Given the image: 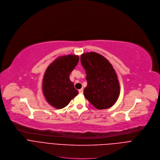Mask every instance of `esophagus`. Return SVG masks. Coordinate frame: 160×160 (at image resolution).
I'll return each mask as SVG.
<instances>
[{
    "instance_id": "34e87169",
    "label": "esophagus",
    "mask_w": 160,
    "mask_h": 160,
    "mask_svg": "<svg viewBox=\"0 0 160 160\" xmlns=\"http://www.w3.org/2000/svg\"><path fill=\"white\" fill-rule=\"evenodd\" d=\"M79 92L80 94H82V93H83V89H79Z\"/></svg>"
}]
</instances>
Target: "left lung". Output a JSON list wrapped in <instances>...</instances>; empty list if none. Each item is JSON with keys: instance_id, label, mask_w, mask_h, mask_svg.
Masks as SVG:
<instances>
[{"instance_id": "1", "label": "left lung", "mask_w": 160, "mask_h": 160, "mask_svg": "<svg viewBox=\"0 0 160 160\" xmlns=\"http://www.w3.org/2000/svg\"><path fill=\"white\" fill-rule=\"evenodd\" d=\"M81 62L88 82L84 97L98 110L112 107L118 98L120 84L111 63L103 55L93 52L82 54Z\"/></svg>"}]
</instances>
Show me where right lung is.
<instances>
[{
    "label": "right lung",
    "instance_id": "right-lung-1",
    "mask_svg": "<svg viewBox=\"0 0 160 160\" xmlns=\"http://www.w3.org/2000/svg\"><path fill=\"white\" fill-rule=\"evenodd\" d=\"M79 59L76 55L59 57L50 63L45 72L43 93L47 102L55 108H64L79 93L69 79Z\"/></svg>",
    "mask_w": 160,
    "mask_h": 160
}]
</instances>
